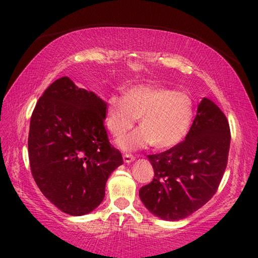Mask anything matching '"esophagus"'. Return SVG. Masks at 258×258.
<instances>
[{
    "mask_svg": "<svg viewBox=\"0 0 258 258\" xmlns=\"http://www.w3.org/2000/svg\"><path fill=\"white\" fill-rule=\"evenodd\" d=\"M134 160H135V157H134L133 155H129V154L123 155V161H124L125 163H132Z\"/></svg>",
    "mask_w": 258,
    "mask_h": 258,
    "instance_id": "34e87169",
    "label": "esophagus"
}]
</instances>
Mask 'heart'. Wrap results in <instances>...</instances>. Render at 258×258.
Returning a JSON list of instances; mask_svg holds the SVG:
<instances>
[{
	"label": "heart",
	"mask_w": 258,
	"mask_h": 258,
	"mask_svg": "<svg viewBox=\"0 0 258 258\" xmlns=\"http://www.w3.org/2000/svg\"><path fill=\"white\" fill-rule=\"evenodd\" d=\"M141 117L142 128L118 140L123 150H136L155 143L158 149L176 147L188 135L194 121V102L185 91L161 86L130 87L125 97L112 94L107 101V126L121 136Z\"/></svg>",
	"instance_id": "heart-1"
}]
</instances>
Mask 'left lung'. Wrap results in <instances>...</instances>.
Masks as SVG:
<instances>
[{"mask_svg":"<svg viewBox=\"0 0 258 258\" xmlns=\"http://www.w3.org/2000/svg\"><path fill=\"white\" fill-rule=\"evenodd\" d=\"M230 128L220 108L203 98L185 140L161 154L148 155L154 179L140 189V199L165 221L188 217L217 191L227 168Z\"/></svg>","mask_w":258,"mask_h":258,"instance_id":"left-lung-1","label":"left lung"}]
</instances>
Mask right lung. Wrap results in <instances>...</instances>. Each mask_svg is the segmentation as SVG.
Masks as SVG:
<instances>
[{"label": "right lung", "instance_id": "right-lung-1", "mask_svg": "<svg viewBox=\"0 0 258 258\" xmlns=\"http://www.w3.org/2000/svg\"><path fill=\"white\" fill-rule=\"evenodd\" d=\"M107 103L61 77L37 101L30 118L28 154L42 194L63 213L89 214L100 206L121 153L109 142Z\"/></svg>", "mask_w": 258, "mask_h": 258}]
</instances>
